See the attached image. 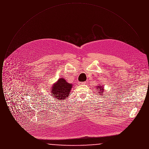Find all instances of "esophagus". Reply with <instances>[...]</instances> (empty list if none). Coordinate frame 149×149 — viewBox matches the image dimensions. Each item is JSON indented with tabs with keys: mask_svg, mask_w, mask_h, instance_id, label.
Listing matches in <instances>:
<instances>
[{
	"mask_svg": "<svg viewBox=\"0 0 149 149\" xmlns=\"http://www.w3.org/2000/svg\"><path fill=\"white\" fill-rule=\"evenodd\" d=\"M86 81H84V82H81V83H81L82 84H86Z\"/></svg>",
	"mask_w": 149,
	"mask_h": 149,
	"instance_id": "esophagus-1",
	"label": "esophagus"
}]
</instances>
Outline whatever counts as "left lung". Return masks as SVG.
Here are the masks:
<instances>
[{"instance_id":"obj_1","label":"left lung","mask_w":149,"mask_h":149,"mask_svg":"<svg viewBox=\"0 0 149 149\" xmlns=\"http://www.w3.org/2000/svg\"><path fill=\"white\" fill-rule=\"evenodd\" d=\"M97 87H98V88H99V89H100V91H102H102L104 90V89H103V86L100 87V86H97ZM101 87L102 88H101Z\"/></svg>"}]
</instances>
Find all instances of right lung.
Instances as JSON below:
<instances>
[{"label":"right lung","instance_id":"obj_1","mask_svg":"<svg viewBox=\"0 0 149 149\" xmlns=\"http://www.w3.org/2000/svg\"><path fill=\"white\" fill-rule=\"evenodd\" d=\"M72 85L66 82L64 79L61 78L58 79L56 83L54 84L51 92L55 98L58 99H65L69 96Z\"/></svg>","mask_w":149,"mask_h":149}]
</instances>
